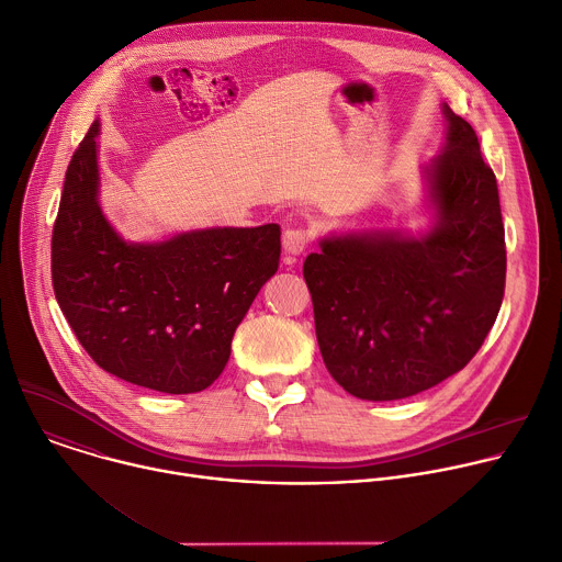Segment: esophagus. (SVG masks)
<instances>
[{
    "label": "esophagus",
    "instance_id": "1",
    "mask_svg": "<svg viewBox=\"0 0 562 562\" xmlns=\"http://www.w3.org/2000/svg\"><path fill=\"white\" fill-rule=\"evenodd\" d=\"M311 243V231L304 226H289L282 235V247L286 254L297 256L302 254Z\"/></svg>",
    "mask_w": 562,
    "mask_h": 562
}]
</instances>
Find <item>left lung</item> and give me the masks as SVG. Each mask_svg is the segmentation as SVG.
I'll return each mask as SVG.
<instances>
[{
    "label": "left lung",
    "mask_w": 562,
    "mask_h": 562,
    "mask_svg": "<svg viewBox=\"0 0 562 562\" xmlns=\"http://www.w3.org/2000/svg\"><path fill=\"white\" fill-rule=\"evenodd\" d=\"M445 153L429 169L438 224L420 239H323L304 260L319 353L362 400L416 395L458 373L492 331L507 276L496 176L447 104Z\"/></svg>",
    "instance_id": "8db88e82"
}]
</instances>
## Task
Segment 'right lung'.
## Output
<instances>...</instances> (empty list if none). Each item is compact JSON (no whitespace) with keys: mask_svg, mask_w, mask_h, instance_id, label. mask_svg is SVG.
I'll list each match as a JSON object with an SVG mask.
<instances>
[{"mask_svg":"<svg viewBox=\"0 0 562 562\" xmlns=\"http://www.w3.org/2000/svg\"><path fill=\"white\" fill-rule=\"evenodd\" d=\"M93 122L64 178L50 239L57 304L98 367L162 393L217 380L231 340L278 271L280 226L206 228L126 245L98 204Z\"/></svg>","mask_w":562,"mask_h":562,"instance_id":"obj_1","label":"right lung"}]
</instances>
